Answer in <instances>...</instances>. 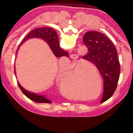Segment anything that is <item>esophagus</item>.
<instances>
[{"label": "esophagus", "instance_id": "34e87169", "mask_svg": "<svg viewBox=\"0 0 133 133\" xmlns=\"http://www.w3.org/2000/svg\"><path fill=\"white\" fill-rule=\"evenodd\" d=\"M70 58H72V59H74V60H76V59H78V55L77 54H71V55H70Z\"/></svg>", "mask_w": 133, "mask_h": 133}]
</instances>
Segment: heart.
<instances>
[{
	"label": "heart",
	"instance_id": "heart-1",
	"mask_svg": "<svg viewBox=\"0 0 133 133\" xmlns=\"http://www.w3.org/2000/svg\"><path fill=\"white\" fill-rule=\"evenodd\" d=\"M89 70H91L97 77L99 81V89H102V82L98 73L87 67H82V63L70 64L67 67H62L59 69L56 80L59 83L63 82L66 76L68 78L63 83L61 87L62 91L66 97L69 98H76L78 93L75 90H68L67 87L75 86L81 93L90 94L95 92L98 90V83L97 79L92 73ZM73 81L74 83L71 84Z\"/></svg>",
	"mask_w": 133,
	"mask_h": 133
}]
</instances>
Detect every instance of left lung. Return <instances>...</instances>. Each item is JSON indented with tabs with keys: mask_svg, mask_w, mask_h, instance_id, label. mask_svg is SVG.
I'll use <instances>...</instances> for the list:
<instances>
[{
	"mask_svg": "<svg viewBox=\"0 0 133 133\" xmlns=\"http://www.w3.org/2000/svg\"><path fill=\"white\" fill-rule=\"evenodd\" d=\"M83 41L88 48L83 59L95 64L103 79L102 103L113 95L119 81L121 67L117 51L106 35L95 31L86 32Z\"/></svg>",
	"mask_w": 133,
	"mask_h": 133,
	"instance_id": "obj_1",
	"label": "left lung"
}]
</instances>
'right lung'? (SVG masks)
<instances>
[{
    "instance_id": "right-lung-1",
    "label": "right lung",
    "mask_w": 133,
    "mask_h": 133,
    "mask_svg": "<svg viewBox=\"0 0 133 133\" xmlns=\"http://www.w3.org/2000/svg\"><path fill=\"white\" fill-rule=\"evenodd\" d=\"M35 38H41L42 39H43L45 42H46L47 44H49L51 49L54 54L55 55L56 57L61 58L62 56L69 57V53L66 52V51L62 50L60 46H59V42L57 33H56L55 31L53 29H52V28L46 27L36 28V29L32 30L31 31H30L26 37L22 40V42H21V44H20L18 49H17V51H18V50L20 46H21L25 41H26L29 39ZM14 71H15V68H14ZM18 84L19 88L22 90V91L23 92V94L26 95L27 98H29L30 99L37 103H51V101L49 99L45 97L44 96L42 95H38L37 94H35V93L28 91L27 90H25L23 87L19 84L18 82Z\"/></svg>"
}]
</instances>
